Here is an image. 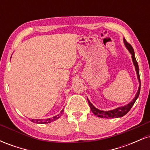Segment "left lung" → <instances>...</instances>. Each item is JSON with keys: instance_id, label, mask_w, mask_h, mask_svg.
<instances>
[{"instance_id": "1", "label": "left lung", "mask_w": 150, "mask_h": 150, "mask_svg": "<svg viewBox=\"0 0 150 150\" xmlns=\"http://www.w3.org/2000/svg\"><path fill=\"white\" fill-rule=\"evenodd\" d=\"M124 43L126 46V47L128 48V49L130 51V53L132 54V61H133L134 65L135 67V70L136 72H137V77H138V80L139 82H140V73H139V67H138V63H137V61H136L135 57V52H134V50L133 48L132 47V46L129 44L128 42H127V41L125 40L124 39ZM140 86L141 85H140V87H139L138 91H137V94H136L135 97L134 98L133 100H132L131 102H130L128 105L124 106H122V107H118L116 108L114 110H111V111H101V110L97 109L94 107V106L92 104V103L89 101V99H87V101H88L89 105L90 106L91 110L94 113V115L97 116L98 117H100V118H120V117H122L123 116H125L127 113L131 109V108L132 107L134 104H135L136 99H137L139 97V94H140Z\"/></svg>"}]
</instances>
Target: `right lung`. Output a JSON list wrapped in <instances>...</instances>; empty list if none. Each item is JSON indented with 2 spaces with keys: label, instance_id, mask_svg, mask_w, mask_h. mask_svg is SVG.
Segmentation results:
<instances>
[{
  "label": "right lung",
  "instance_id": "add662e5",
  "mask_svg": "<svg viewBox=\"0 0 150 150\" xmlns=\"http://www.w3.org/2000/svg\"><path fill=\"white\" fill-rule=\"evenodd\" d=\"M62 112H63V110L62 111ZM59 118V115H58V116H54L52 118H48V119H45V120H38V119H32V120L33 123H42V124H44V123H51V122L52 121H54L55 120L58 119V118Z\"/></svg>",
  "mask_w": 150,
  "mask_h": 150
}]
</instances>
